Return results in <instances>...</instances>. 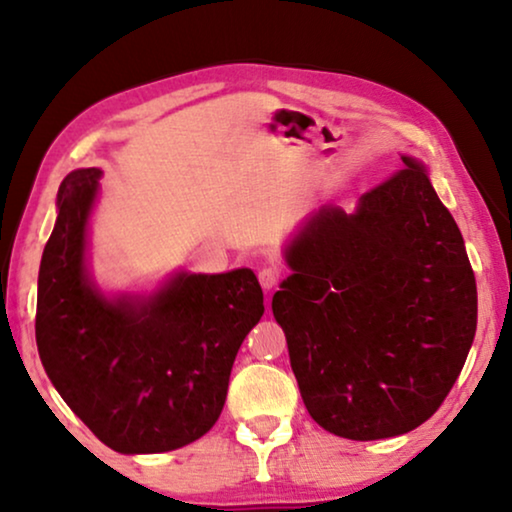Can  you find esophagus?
Segmentation results:
<instances>
[{
    "label": "esophagus",
    "mask_w": 512,
    "mask_h": 512,
    "mask_svg": "<svg viewBox=\"0 0 512 512\" xmlns=\"http://www.w3.org/2000/svg\"><path fill=\"white\" fill-rule=\"evenodd\" d=\"M284 277V270L279 268V265H265V268H261V272H258V282H261V286L265 291H272L277 289L279 282H282Z\"/></svg>",
    "instance_id": "obj_1"
}]
</instances>
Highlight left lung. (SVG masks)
Masks as SVG:
<instances>
[{"label": "left lung", "instance_id": "left-lung-1", "mask_svg": "<svg viewBox=\"0 0 512 512\" xmlns=\"http://www.w3.org/2000/svg\"><path fill=\"white\" fill-rule=\"evenodd\" d=\"M293 275L272 296L314 422L349 440L401 436L450 394L478 324L464 237L424 167L324 207L286 249Z\"/></svg>", "mask_w": 512, "mask_h": 512}]
</instances>
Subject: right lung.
I'll list each match as a JSON object with an SVG mask.
<instances>
[{
	"mask_svg": "<svg viewBox=\"0 0 512 512\" xmlns=\"http://www.w3.org/2000/svg\"><path fill=\"white\" fill-rule=\"evenodd\" d=\"M100 170L67 174L39 268L37 347L83 424L123 454L184 447L212 429L233 361L263 317L247 268L179 275L149 300H107L88 282L86 221Z\"/></svg>",
	"mask_w": 512,
	"mask_h": 512,
	"instance_id": "right-lung-1",
	"label": "right lung"
}]
</instances>
